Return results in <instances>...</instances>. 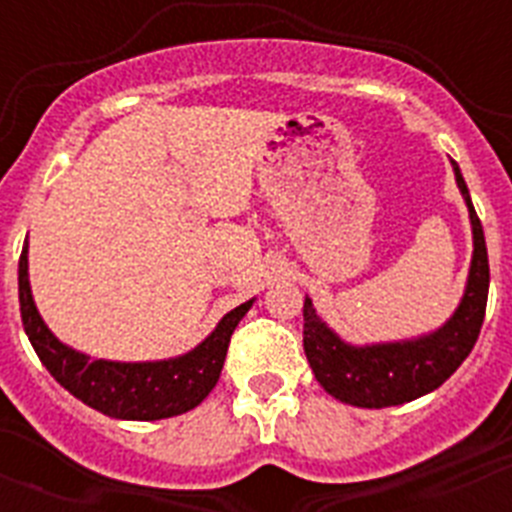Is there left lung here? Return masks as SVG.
<instances>
[{"label":"left lung","instance_id":"1","mask_svg":"<svg viewBox=\"0 0 512 512\" xmlns=\"http://www.w3.org/2000/svg\"><path fill=\"white\" fill-rule=\"evenodd\" d=\"M456 187L467 202L472 223V264L464 295L454 315L431 333L405 341L348 343L318 315L310 297H305V328L302 343L310 369L323 390L354 408H390L418 400L438 390L467 359L485 320L490 292V261H487L485 230L474 212L467 182L459 164L451 161Z\"/></svg>","mask_w":512,"mask_h":512}]
</instances>
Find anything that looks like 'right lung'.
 I'll return each mask as SVG.
<instances>
[{
    "label": "right lung",
    "mask_w": 512,
    "mask_h": 512,
    "mask_svg": "<svg viewBox=\"0 0 512 512\" xmlns=\"http://www.w3.org/2000/svg\"><path fill=\"white\" fill-rule=\"evenodd\" d=\"M17 284L22 325L45 369L76 400L117 420H161L197 408L220 379L230 336L253 305V300H248L223 315L210 336L182 356L110 361L92 359L69 343L58 341L40 318L27 274V241L22 246Z\"/></svg>",
    "instance_id": "obj_1"
}]
</instances>
